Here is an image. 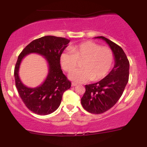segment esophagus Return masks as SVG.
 Segmentation results:
<instances>
[{
  "mask_svg": "<svg viewBox=\"0 0 147 147\" xmlns=\"http://www.w3.org/2000/svg\"><path fill=\"white\" fill-rule=\"evenodd\" d=\"M77 84L75 83V82H72V86H77Z\"/></svg>",
  "mask_w": 147,
  "mask_h": 147,
  "instance_id": "1",
  "label": "esophagus"
}]
</instances>
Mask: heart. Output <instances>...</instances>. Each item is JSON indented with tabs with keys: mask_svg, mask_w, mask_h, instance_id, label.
<instances>
[{
	"mask_svg": "<svg viewBox=\"0 0 147 147\" xmlns=\"http://www.w3.org/2000/svg\"><path fill=\"white\" fill-rule=\"evenodd\" d=\"M82 62V68L69 75L71 80L79 83L103 79L109 74L114 62L112 50L93 41H86L70 47L60 55V63L65 72H70Z\"/></svg>",
	"mask_w": 147,
	"mask_h": 147,
	"instance_id": "b5f03b06",
	"label": "heart"
}]
</instances>
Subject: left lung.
<instances>
[{
    "mask_svg": "<svg viewBox=\"0 0 147 147\" xmlns=\"http://www.w3.org/2000/svg\"><path fill=\"white\" fill-rule=\"evenodd\" d=\"M104 40L115 57L114 68L106 77L95 84L86 85V92L81 99L83 108L88 112L101 114L111 109L123 94L129 77V61L120 46L104 36Z\"/></svg>",
    "mask_w": 147,
    "mask_h": 147,
    "instance_id": "obj_1",
    "label": "left lung"
}]
</instances>
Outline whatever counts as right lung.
Here are the masks:
<instances>
[{
    "instance_id": "right-lung-1",
    "label": "right lung",
    "mask_w": 147,
    "mask_h": 147,
    "mask_svg": "<svg viewBox=\"0 0 147 147\" xmlns=\"http://www.w3.org/2000/svg\"><path fill=\"white\" fill-rule=\"evenodd\" d=\"M70 40L63 37L45 36L34 40L18 55L14 68L15 84L19 96L30 111L45 115L53 113L59 106L63 92L71 86L63 73L60 65V55L68 46ZM30 53H38L47 59L49 65L48 77L40 87L30 89L22 84L18 69L22 59Z\"/></svg>"
}]
</instances>
